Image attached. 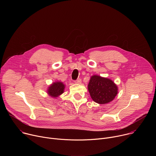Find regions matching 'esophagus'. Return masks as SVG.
<instances>
[{
	"label": "esophagus",
	"instance_id": "34e87169",
	"mask_svg": "<svg viewBox=\"0 0 156 156\" xmlns=\"http://www.w3.org/2000/svg\"><path fill=\"white\" fill-rule=\"evenodd\" d=\"M75 83H77V84H80V83H81V80L80 78H78V79H77V80L75 81Z\"/></svg>",
	"mask_w": 156,
	"mask_h": 156
}]
</instances>
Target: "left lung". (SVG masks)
Instances as JSON below:
<instances>
[{"label": "left lung", "mask_w": 156, "mask_h": 156, "mask_svg": "<svg viewBox=\"0 0 156 156\" xmlns=\"http://www.w3.org/2000/svg\"><path fill=\"white\" fill-rule=\"evenodd\" d=\"M87 89L92 99L99 104L113 101L118 93L117 86L112 80L98 75L91 77Z\"/></svg>", "instance_id": "1"}]
</instances>
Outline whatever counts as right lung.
<instances>
[{
  "label": "right lung",
  "instance_id": "right-lung-1",
  "mask_svg": "<svg viewBox=\"0 0 156 156\" xmlns=\"http://www.w3.org/2000/svg\"><path fill=\"white\" fill-rule=\"evenodd\" d=\"M65 85L62 82L56 81L53 83L48 90V94L52 98H57L64 92Z\"/></svg>",
  "mask_w": 156,
  "mask_h": 156
}]
</instances>
